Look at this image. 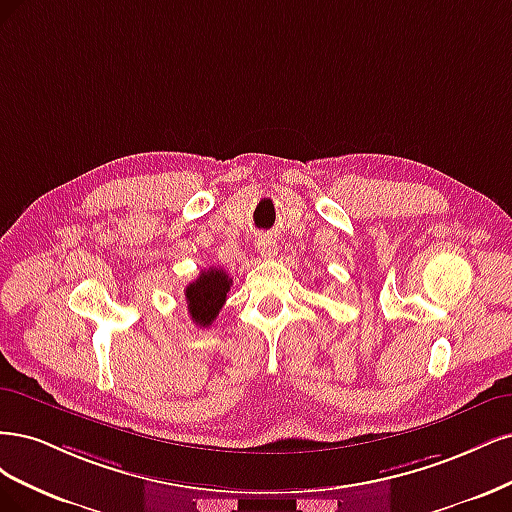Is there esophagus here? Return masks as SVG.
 I'll use <instances>...</instances> for the list:
<instances>
[{
    "instance_id": "34e87169",
    "label": "esophagus",
    "mask_w": 512,
    "mask_h": 512,
    "mask_svg": "<svg viewBox=\"0 0 512 512\" xmlns=\"http://www.w3.org/2000/svg\"><path fill=\"white\" fill-rule=\"evenodd\" d=\"M257 251L261 253V257H274L276 255V240L274 238H270V236H266V238H261L259 242H257Z\"/></svg>"
}]
</instances>
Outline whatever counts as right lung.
<instances>
[{"mask_svg":"<svg viewBox=\"0 0 512 512\" xmlns=\"http://www.w3.org/2000/svg\"><path fill=\"white\" fill-rule=\"evenodd\" d=\"M232 287V278L223 268H208L185 289L187 308L195 325L208 327L219 317V310L227 300V291Z\"/></svg>","mask_w":512,"mask_h":512,"instance_id":"obj_1","label":"right lung"}]
</instances>
